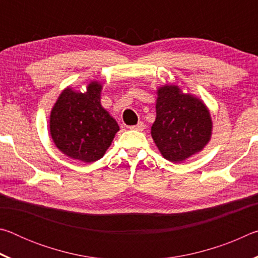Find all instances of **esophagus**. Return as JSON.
Listing matches in <instances>:
<instances>
[{
  "label": "esophagus",
  "instance_id": "obj_1",
  "mask_svg": "<svg viewBox=\"0 0 258 258\" xmlns=\"http://www.w3.org/2000/svg\"><path fill=\"white\" fill-rule=\"evenodd\" d=\"M131 130H134V131H143L145 130V124L142 123V121H139L137 125H133L130 127Z\"/></svg>",
  "mask_w": 258,
  "mask_h": 258
}]
</instances>
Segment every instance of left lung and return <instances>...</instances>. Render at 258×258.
Listing matches in <instances>:
<instances>
[{
    "label": "left lung",
    "mask_w": 258,
    "mask_h": 258,
    "mask_svg": "<svg viewBox=\"0 0 258 258\" xmlns=\"http://www.w3.org/2000/svg\"><path fill=\"white\" fill-rule=\"evenodd\" d=\"M151 137L165 159L181 163L204 149L212 137L211 113L202 100L182 93L177 85L157 90Z\"/></svg>",
    "instance_id": "obj_1"
}]
</instances>
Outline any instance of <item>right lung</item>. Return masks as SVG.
I'll list each match as a JSON object with an SVG mask.
<instances>
[{
	"instance_id": "add662e5",
	"label": "right lung",
	"mask_w": 258,
	"mask_h": 258,
	"mask_svg": "<svg viewBox=\"0 0 258 258\" xmlns=\"http://www.w3.org/2000/svg\"><path fill=\"white\" fill-rule=\"evenodd\" d=\"M102 85L91 82L86 92L64 89L50 115V133L55 147L84 163L102 158L119 131L117 121L101 106Z\"/></svg>"
}]
</instances>
